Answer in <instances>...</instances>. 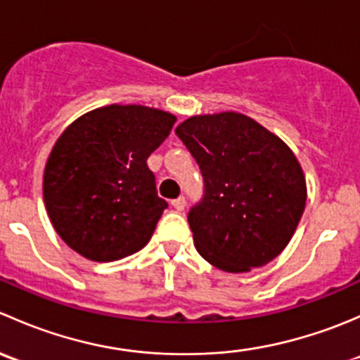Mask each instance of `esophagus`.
<instances>
[{
    "label": "esophagus",
    "instance_id": "34e87169",
    "mask_svg": "<svg viewBox=\"0 0 360 360\" xmlns=\"http://www.w3.org/2000/svg\"><path fill=\"white\" fill-rule=\"evenodd\" d=\"M172 207L176 210H183L184 207H186V198L184 197H179V198H174L172 200Z\"/></svg>",
    "mask_w": 360,
    "mask_h": 360
}]
</instances>
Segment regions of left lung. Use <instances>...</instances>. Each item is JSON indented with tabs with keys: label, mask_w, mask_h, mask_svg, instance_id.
I'll list each match as a JSON object with an SVG mask.
<instances>
[{
	"label": "left lung",
	"mask_w": 360,
	"mask_h": 360,
	"mask_svg": "<svg viewBox=\"0 0 360 360\" xmlns=\"http://www.w3.org/2000/svg\"><path fill=\"white\" fill-rule=\"evenodd\" d=\"M176 134L203 177L202 200L188 212L200 256L230 274L275 259L307 203L303 170L288 144L233 111L191 116Z\"/></svg>",
	"instance_id": "left-lung-1"
}]
</instances>
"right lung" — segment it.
Segmentation results:
<instances>
[{
	"instance_id": "obj_1",
	"label": "right lung",
	"mask_w": 360,
	"mask_h": 360,
	"mask_svg": "<svg viewBox=\"0 0 360 360\" xmlns=\"http://www.w3.org/2000/svg\"><path fill=\"white\" fill-rule=\"evenodd\" d=\"M174 123L170 112L111 104L79 116L64 130L46 160L43 198L69 248L106 263L150 242L169 205L158 197L146 160Z\"/></svg>"
}]
</instances>
